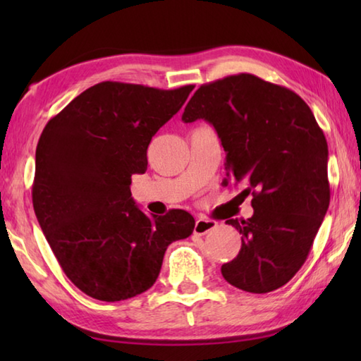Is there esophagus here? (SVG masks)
<instances>
[{
	"label": "esophagus",
	"mask_w": 361,
	"mask_h": 361,
	"mask_svg": "<svg viewBox=\"0 0 361 361\" xmlns=\"http://www.w3.org/2000/svg\"><path fill=\"white\" fill-rule=\"evenodd\" d=\"M216 228H217V221L206 220V219H197L194 233L197 235H204V234H208L209 231H212V229H216Z\"/></svg>",
	"instance_id": "obj_1"
}]
</instances>
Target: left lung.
Segmentation results:
<instances>
[{
	"instance_id": "8db88e82",
	"label": "left lung",
	"mask_w": 361,
	"mask_h": 361,
	"mask_svg": "<svg viewBox=\"0 0 361 361\" xmlns=\"http://www.w3.org/2000/svg\"><path fill=\"white\" fill-rule=\"evenodd\" d=\"M181 119H204L226 152L228 181L247 183L255 214L229 219L242 234L239 255L221 265L231 286L268 293L307 259L331 202L327 141L309 105L293 91L252 74L198 88ZM242 192V194H243Z\"/></svg>"
}]
</instances>
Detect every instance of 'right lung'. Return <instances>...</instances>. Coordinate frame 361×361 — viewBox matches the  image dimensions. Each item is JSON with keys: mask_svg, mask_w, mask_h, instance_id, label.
Masks as SVG:
<instances>
[{"mask_svg": "<svg viewBox=\"0 0 361 361\" xmlns=\"http://www.w3.org/2000/svg\"><path fill=\"white\" fill-rule=\"evenodd\" d=\"M192 90L101 82L73 99L38 140L37 220L65 274L91 298L114 302L149 290L169 245L194 231L189 212L147 217L130 192L132 175L147 169L152 136Z\"/></svg>", "mask_w": 361, "mask_h": 361, "instance_id": "1", "label": "right lung"}]
</instances>
